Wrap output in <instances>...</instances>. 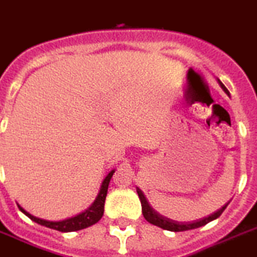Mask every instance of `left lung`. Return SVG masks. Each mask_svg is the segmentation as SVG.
<instances>
[{
    "instance_id": "1",
    "label": "left lung",
    "mask_w": 257,
    "mask_h": 257,
    "mask_svg": "<svg viewBox=\"0 0 257 257\" xmlns=\"http://www.w3.org/2000/svg\"><path fill=\"white\" fill-rule=\"evenodd\" d=\"M218 82H219V80H218ZM219 85H220V87H223L222 83L220 82H219ZM137 193H138V196H140L141 204H142V213H143V217L146 218V220H147V222H150L151 224H155V226L160 227V228H164V229H167V231H172V232L189 231V229L199 228V227H201V226H205L207 223L217 219V218L222 214L223 210L226 209L227 205L229 204V201H228L227 204L223 205L220 209H218L217 212H214L213 214H210L209 217H205V218H203V219L196 220V222H193V223L180 222L179 223V222H174V220L169 219V218L164 217V215H161L160 213L156 212V210L151 207V204L148 203L147 198H146L145 194H143V191L141 190L140 188H137Z\"/></svg>"
}]
</instances>
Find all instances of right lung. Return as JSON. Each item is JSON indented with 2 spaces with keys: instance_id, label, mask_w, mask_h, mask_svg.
<instances>
[{
  "instance_id": "right-lung-1",
  "label": "right lung",
  "mask_w": 257,
  "mask_h": 257,
  "mask_svg": "<svg viewBox=\"0 0 257 257\" xmlns=\"http://www.w3.org/2000/svg\"><path fill=\"white\" fill-rule=\"evenodd\" d=\"M115 172V170L110 171L107 174V176L105 177L104 181L101 183V186H100V190L96 199L93 200L92 204L87 208L86 210H83L80 214L74 215V217L67 218V219L58 220V222H53V220H45L42 219V218L34 217L31 215L30 213H28L26 210H24L23 208H20L21 212L25 215H28L31 220L37 222L40 226H45L48 228L56 229V231L59 232H73V231H80V229L87 228V227L92 226L95 223L99 222L101 219V217L104 215V205H105V199H106L107 194V188H109L110 179H111L112 174Z\"/></svg>"
}]
</instances>
